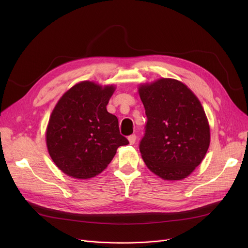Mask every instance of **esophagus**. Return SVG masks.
Here are the masks:
<instances>
[{
  "label": "esophagus",
  "mask_w": 248,
  "mask_h": 248,
  "mask_svg": "<svg viewBox=\"0 0 248 248\" xmlns=\"http://www.w3.org/2000/svg\"><path fill=\"white\" fill-rule=\"evenodd\" d=\"M127 139H128L129 144H131V145H134L135 142H136V140H137V136H136V135H131V136H129Z\"/></svg>",
  "instance_id": "1"
}]
</instances>
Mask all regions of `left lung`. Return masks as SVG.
Returning a JSON list of instances; mask_svg holds the SVG:
<instances>
[{
	"label": "left lung",
	"instance_id": "left-lung-1",
	"mask_svg": "<svg viewBox=\"0 0 248 248\" xmlns=\"http://www.w3.org/2000/svg\"><path fill=\"white\" fill-rule=\"evenodd\" d=\"M147 115L141 158L164 180H181L199 166L210 144V128L199 99L182 82L162 78L139 88Z\"/></svg>",
	"mask_w": 248,
	"mask_h": 248
}]
</instances>
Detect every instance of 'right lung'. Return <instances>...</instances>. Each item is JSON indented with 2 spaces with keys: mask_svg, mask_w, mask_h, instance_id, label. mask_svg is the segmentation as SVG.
<instances>
[{
  "mask_svg": "<svg viewBox=\"0 0 248 248\" xmlns=\"http://www.w3.org/2000/svg\"><path fill=\"white\" fill-rule=\"evenodd\" d=\"M114 91L83 81L59 99L50 116L46 141L51 159L66 175L93 178L113 159L116 150L128 144L117 117L107 110Z\"/></svg>",
  "mask_w": 248,
  "mask_h": 248,
  "instance_id": "1",
  "label": "right lung"
}]
</instances>
